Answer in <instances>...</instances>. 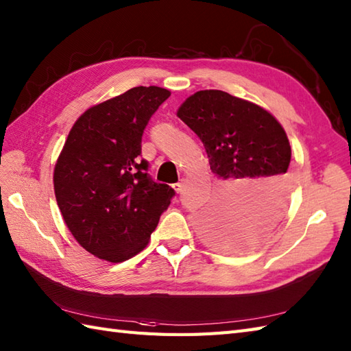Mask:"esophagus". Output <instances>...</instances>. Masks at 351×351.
Instances as JSON below:
<instances>
[{"label": "esophagus", "instance_id": "esophagus-1", "mask_svg": "<svg viewBox=\"0 0 351 351\" xmlns=\"http://www.w3.org/2000/svg\"><path fill=\"white\" fill-rule=\"evenodd\" d=\"M173 189H175L176 193H181L182 189H184V184L182 182H176V184H173Z\"/></svg>", "mask_w": 351, "mask_h": 351}]
</instances>
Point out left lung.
<instances>
[{
  "mask_svg": "<svg viewBox=\"0 0 351 351\" xmlns=\"http://www.w3.org/2000/svg\"><path fill=\"white\" fill-rule=\"evenodd\" d=\"M178 117L202 140L221 181L217 202L200 215V232L219 249L244 250L278 226L291 193L285 130L256 104L221 90H200Z\"/></svg>",
  "mask_w": 351,
  "mask_h": 351,
  "instance_id": "left-lung-1",
  "label": "left lung"
}]
</instances>
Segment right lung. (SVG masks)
Wrapping results in <instances>:
<instances>
[{
	"instance_id": "obj_1",
	"label": "right lung",
	"mask_w": 351,
	"mask_h": 351,
	"mask_svg": "<svg viewBox=\"0 0 351 351\" xmlns=\"http://www.w3.org/2000/svg\"><path fill=\"white\" fill-rule=\"evenodd\" d=\"M169 96L138 86L88 108L58 156L57 205L73 238L99 259L122 263L143 250L175 196L141 158L146 125Z\"/></svg>"
}]
</instances>
